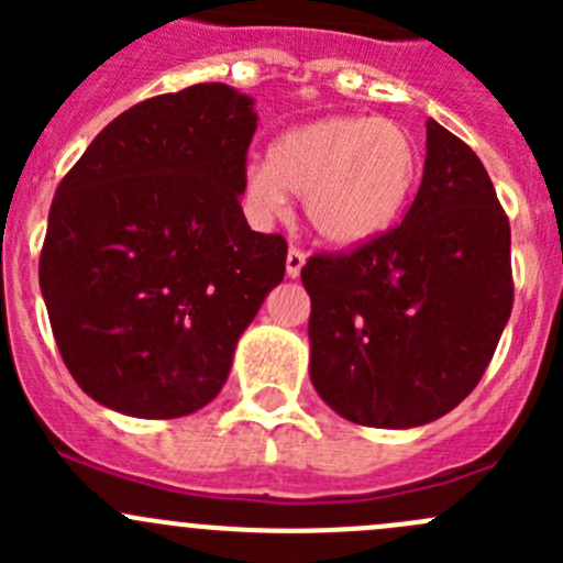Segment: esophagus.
I'll return each instance as SVG.
<instances>
[{
	"label": "esophagus",
	"instance_id": "esophagus-1",
	"mask_svg": "<svg viewBox=\"0 0 563 563\" xmlns=\"http://www.w3.org/2000/svg\"><path fill=\"white\" fill-rule=\"evenodd\" d=\"M305 258H308V255H305V250H299V247H288V255H286V275L288 277H299V272H302V266H305Z\"/></svg>",
	"mask_w": 563,
	"mask_h": 563
}]
</instances>
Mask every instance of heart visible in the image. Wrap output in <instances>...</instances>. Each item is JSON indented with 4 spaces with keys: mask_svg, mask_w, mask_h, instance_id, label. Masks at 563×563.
Masks as SVG:
<instances>
[{
    "mask_svg": "<svg viewBox=\"0 0 563 563\" xmlns=\"http://www.w3.org/2000/svg\"><path fill=\"white\" fill-rule=\"evenodd\" d=\"M422 176V152L395 119L334 113L286 130L266 163L245 174V198L258 214L302 196L305 220L329 245L376 240L400 220Z\"/></svg>",
    "mask_w": 563,
    "mask_h": 563,
    "instance_id": "obj_1",
    "label": "heart"
}]
</instances>
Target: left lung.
I'll list each match as a JSON object with an SVG mask.
<instances>
[{
  "label": "left lung",
  "mask_w": 563,
  "mask_h": 563,
  "mask_svg": "<svg viewBox=\"0 0 563 563\" xmlns=\"http://www.w3.org/2000/svg\"><path fill=\"white\" fill-rule=\"evenodd\" d=\"M509 218L468 144L428 119L422 185L406 218L302 266L310 378L367 428L444 417L485 376L512 313Z\"/></svg>",
  "instance_id": "left-lung-1"
}]
</instances>
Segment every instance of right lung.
<instances>
[{"instance_id": "obj_1", "label": "right lung", "mask_w": 563, "mask_h": 563, "mask_svg": "<svg viewBox=\"0 0 563 563\" xmlns=\"http://www.w3.org/2000/svg\"><path fill=\"white\" fill-rule=\"evenodd\" d=\"M253 133L247 95L196 84L119 113L56 187L40 288L67 371L113 411L207 406L286 275V240L242 212Z\"/></svg>"}]
</instances>
